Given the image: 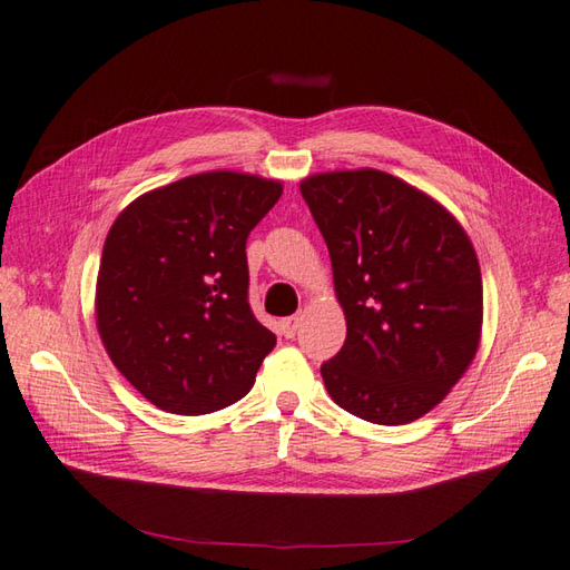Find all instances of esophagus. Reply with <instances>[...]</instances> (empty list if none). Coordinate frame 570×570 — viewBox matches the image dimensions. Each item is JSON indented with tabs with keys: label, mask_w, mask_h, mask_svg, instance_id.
I'll list each match as a JSON object with an SVG mask.
<instances>
[{
	"label": "esophagus",
	"mask_w": 570,
	"mask_h": 570,
	"mask_svg": "<svg viewBox=\"0 0 570 570\" xmlns=\"http://www.w3.org/2000/svg\"><path fill=\"white\" fill-rule=\"evenodd\" d=\"M298 325H301V315H291V317H284V321L279 323V330L284 337H294L298 333Z\"/></svg>",
	"instance_id": "esophagus-1"
}]
</instances>
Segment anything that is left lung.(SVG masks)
<instances>
[{"mask_svg": "<svg viewBox=\"0 0 570 570\" xmlns=\"http://www.w3.org/2000/svg\"><path fill=\"white\" fill-rule=\"evenodd\" d=\"M321 228L347 340L321 366L340 407L405 425L440 403L473 362L483 282L473 245L446 208L379 169L301 181Z\"/></svg>", "mask_w": 570, "mask_h": 570, "instance_id": "8db88e82", "label": "left lung"}]
</instances>
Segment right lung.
<instances>
[{
    "label": "right lung",
    "mask_w": 570,
    "mask_h": 570,
    "mask_svg": "<svg viewBox=\"0 0 570 570\" xmlns=\"http://www.w3.org/2000/svg\"><path fill=\"white\" fill-rule=\"evenodd\" d=\"M282 184L206 171L136 198L106 235L97 327L130 386L175 415L245 399L276 337L247 301V235Z\"/></svg>",
    "instance_id": "obj_1"
}]
</instances>
